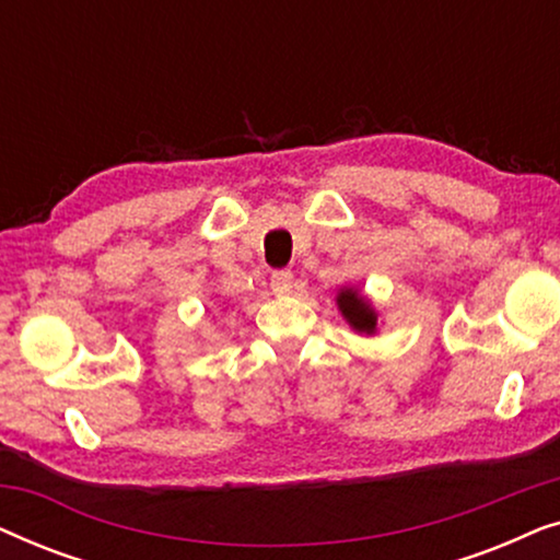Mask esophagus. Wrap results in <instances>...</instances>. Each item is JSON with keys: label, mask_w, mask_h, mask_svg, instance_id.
I'll return each instance as SVG.
<instances>
[{"label": "esophagus", "mask_w": 560, "mask_h": 560, "mask_svg": "<svg viewBox=\"0 0 560 560\" xmlns=\"http://www.w3.org/2000/svg\"><path fill=\"white\" fill-rule=\"evenodd\" d=\"M270 288H272L275 295H288L290 290H293V272H290V270L272 272Z\"/></svg>", "instance_id": "esophagus-1"}]
</instances>
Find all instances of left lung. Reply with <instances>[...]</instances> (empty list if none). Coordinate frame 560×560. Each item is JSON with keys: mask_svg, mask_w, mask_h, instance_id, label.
<instances>
[{"mask_svg": "<svg viewBox=\"0 0 560 560\" xmlns=\"http://www.w3.org/2000/svg\"><path fill=\"white\" fill-rule=\"evenodd\" d=\"M336 303H339L341 316L349 320V326L359 334H374L377 331V311L372 308V303L366 301L364 295H359L354 288H343L339 295H336Z\"/></svg>", "mask_w": 560, "mask_h": 560, "instance_id": "left-lung-1", "label": "left lung"}]
</instances>
